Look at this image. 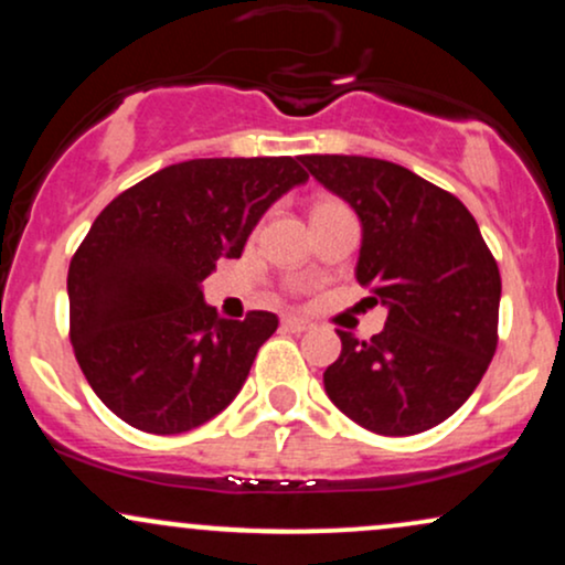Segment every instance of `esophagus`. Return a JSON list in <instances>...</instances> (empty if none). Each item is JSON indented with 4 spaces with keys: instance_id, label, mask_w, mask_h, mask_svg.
Instances as JSON below:
<instances>
[{
    "instance_id": "34e87169",
    "label": "esophagus",
    "mask_w": 565,
    "mask_h": 565,
    "mask_svg": "<svg viewBox=\"0 0 565 565\" xmlns=\"http://www.w3.org/2000/svg\"><path fill=\"white\" fill-rule=\"evenodd\" d=\"M281 327L287 329V332H308V329H313V323H310L308 319H300V316H287V319H281Z\"/></svg>"
}]
</instances>
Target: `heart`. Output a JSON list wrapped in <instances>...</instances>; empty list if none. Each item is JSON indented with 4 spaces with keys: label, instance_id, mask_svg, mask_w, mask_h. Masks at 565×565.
Wrapping results in <instances>:
<instances>
[{
    "label": "heart",
    "instance_id": "heart-1",
    "mask_svg": "<svg viewBox=\"0 0 565 565\" xmlns=\"http://www.w3.org/2000/svg\"><path fill=\"white\" fill-rule=\"evenodd\" d=\"M323 204H332V201H323ZM321 206V204H319Z\"/></svg>",
    "mask_w": 565,
    "mask_h": 565
}]
</instances>
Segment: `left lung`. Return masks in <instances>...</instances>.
Wrapping results in <instances>:
<instances>
[{"label": "left lung", "mask_w": 565, "mask_h": 565, "mask_svg": "<svg viewBox=\"0 0 565 565\" xmlns=\"http://www.w3.org/2000/svg\"><path fill=\"white\" fill-rule=\"evenodd\" d=\"M364 225L355 278L387 321L372 340L340 332L323 372L332 404L377 436H417L449 419L499 342L502 278L476 217L454 193L369 157H300Z\"/></svg>", "instance_id": "1"}]
</instances>
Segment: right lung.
<instances>
[{
	"mask_svg": "<svg viewBox=\"0 0 565 565\" xmlns=\"http://www.w3.org/2000/svg\"><path fill=\"white\" fill-rule=\"evenodd\" d=\"M305 180L300 157L191 159L121 191L95 217L68 265V337L116 417L174 436L236 398L278 319H217L201 281L223 257H242L265 210Z\"/></svg>",
	"mask_w": 565,
	"mask_h": 565,
	"instance_id": "1",
	"label": "right lung"
}]
</instances>
